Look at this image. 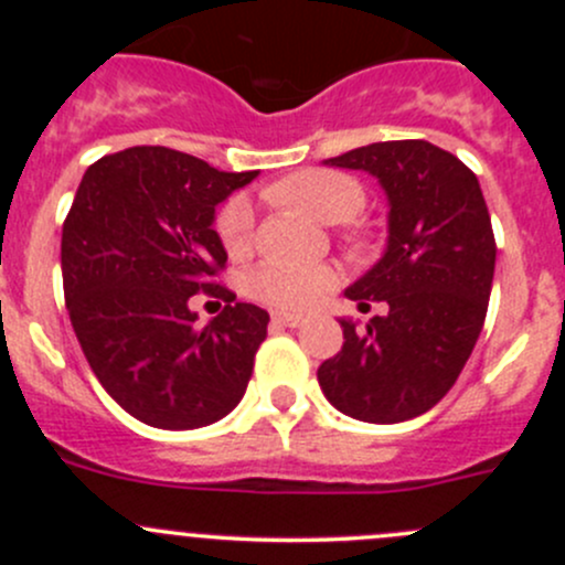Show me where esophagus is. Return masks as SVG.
Segmentation results:
<instances>
[{"mask_svg":"<svg viewBox=\"0 0 565 565\" xmlns=\"http://www.w3.org/2000/svg\"><path fill=\"white\" fill-rule=\"evenodd\" d=\"M306 319L300 315H289V311H273V324H281V328H300Z\"/></svg>","mask_w":565,"mask_h":565,"instance_id":"obj_1","label":"esophagus"}]
</instances>
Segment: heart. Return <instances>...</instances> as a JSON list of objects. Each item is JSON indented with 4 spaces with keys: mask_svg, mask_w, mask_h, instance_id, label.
<instances>
[{
    "mask_svg": "<svg viewBox=\"0 0 565 565\" xmlns=\"http://www.w3.org/2000/svg\"><path fill=\"white\" fill-rule=\"evenodd\" d=\"M270 196L319 224H344L361 213L366 193L350 174L330 169H306L270 188ZM221 246L230 256H246L254 241V207L248 196L237 193L221 207L218 221ZM246 287L254 298L278 309H309L324 292L335 287V270L330 265H303V262L267 259L248 273Z\"/></svg>",
    "mask_w": 565,
    "mask_h": 565,
    "instance_id": "heart-1",
    "label": "heart"
}]
</instances>
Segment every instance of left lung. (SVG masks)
Segmentation results:
<instances>
[{
    "instance_id": "obj_1",
    "label": "left lung",
    "mask_w": 565,
    "mask_h": 565,
    "mask_svg": "<svg viewBox=\"0 0 565 565\" xmlns=\"http://www.w3.org/2000/svg\"><path fill=\"white\" fill-rule=\"evenodd\" d=\"M328 167L377 177L388 199L383 256L344 289L358 309L385 300L366 330L341 317L344 347L319 366L324 398L366 424H398L435 407L465 369L487 317L494 235L478 177L424 139L377 141Z\"/></svg>"
}]
</instances>
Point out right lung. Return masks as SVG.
<instances>
[{"label": "right lung", "instance_id": "right-lung-1", "mask_svg": "<svg viewBox=\"0 0 565 565\" xmlns=\"http://www.w3.org/2000/svg\"><path fill=\"white\" fill-rule=\"evenodd\" d=\"M259 172H218L169 147H130L87 169L62 226L76 339L108 396L156 429H199L241 404L267 335L265 309L210 278L226 265L215 207ZM196 291L230 307L199 329Z\"/></svg>", "mask_w": 565, "mask_h": 565}]
</instances>
